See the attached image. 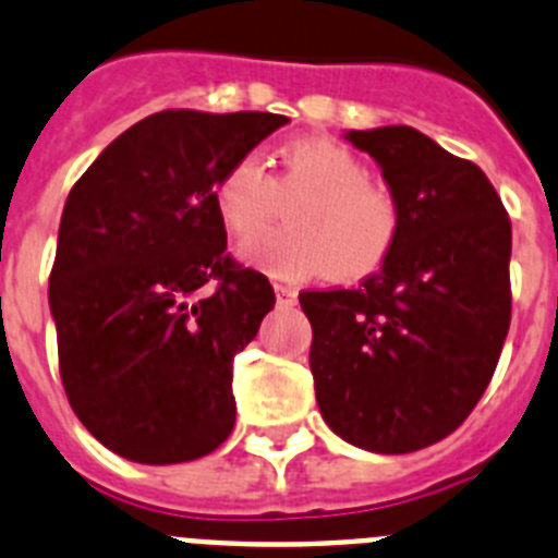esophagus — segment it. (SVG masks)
Masks as SVG:
<instances>
[{
	"label": "esophagus",
	"mask_w": 558,
	"mask_h": 558,
	"mask_svg": "<svg viewBox=\"0 0 558 558\" xmlns=\"http://www.w3.org/2000/svg\"><path fill=\"white\" fill-rule=\"evenodd\" d=\"M275 298H278V306H294V303H298V289L275 283Z\"/></svg>",
	"instance_id": "obj_1"
}]
</instances>
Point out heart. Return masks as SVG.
Masks as SVG:
<instances>
[{
	"mask_svg": "<svg viewBox=\"0 0 558 558\" xmlns=\"http://www.w3.org/2000/svg\"><path fill=\"white\" fill-rule=\"evenodd\" d=\"M278 171L269 177L252 154L232 159L213 182V207L227 235L255 239L272 225L280 202L289 227L266 232L244 250V258L275 278L326 272L337 280H362L379 272L401 239L396 193L371 179L367 165L348 145L328 137H303L275 151Z\"/></svg>",
	"mask_w": 558,
	"mask_h": 558,
	"instance_id": "1",
	"label": "heart"
}]
</instances>
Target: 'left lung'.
Segmentation results:
<instances>
[{"instance_id": "left-lung-1", "label": "left lung", "mask_w": 558, "mask_h": 558, "mask_svg": "<svg viewBox=\"0 0 558 558\" xmlns=\"http://www.w3.org/2000/svg\"><path fill=\"white\" fill-rule=\"evenodd\" d=\"M401 205V239L360 289L303 292L319 413L353 447L404 454L454 433L511 326V219L486 173L410 125L348 132Z\"/></svg>"}]
</instances>
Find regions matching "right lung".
I'll return each instance as SVG.
<instances>
[{
  "instance_id": "right-lung-1",
  "label": "right lung",
  "mask_w": 558,
  "mask_h": 558,
  "mask_svg": "<svg viewBox=\"0 0 558 558\" xmlns=\"http://www.w3.org/2000/svg\"><path fill=\"white\" fill-rule=\"evenodd\" d=\"M286 123L157 111L70 191L50 272L58 371L81 424L120 458L185 463L232 433V360L275 292L230 258L213 182Z\"/></svg>"
}]
</instances>
